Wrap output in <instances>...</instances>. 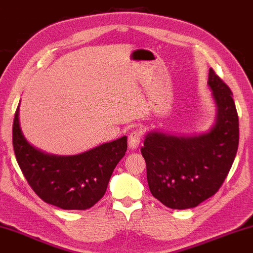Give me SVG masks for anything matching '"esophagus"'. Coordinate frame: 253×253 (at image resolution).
<instances>
[{
	"label": "esophagus",
	"mask_w": 253,
	"mask_h": 253,
	"mask_svg": "<svg viewBox=\"0 0 253 253\" xmlns=\"http://www.w3.org/2000/svg\"><path fill=\"white\" fill-rule=\"evenodd\" d=\"M142 140V131L141 130H133L127 136V142L131 149H135L139 146Z\"/></svg>",
	"instance_id": "esophagus-1"
}]
</instances>
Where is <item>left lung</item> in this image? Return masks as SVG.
I'll return each instance as SVG.
<instances>
[{
    "mask_svg": "<svg viewBox=\"0 0 253 253\" xmlns=\"http://www.w3.org/2000/svg\"><path fill=\"white\" fill-rule=\"evenodd\" d=\"M209 86L217 106L216 122L198 136L147 134L141 154L152 196L173 210L195 208L217 192L239 146V117L232 92L212 68Z\"/></svg>",
    "mask_w": 253,
    "mask_h": 253,
    "instance_id": "obj_1",
    "label": "left lung"
}]
</instances>
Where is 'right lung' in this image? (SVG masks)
<instances>
[{
    "label": "right lung",
    "mask_w": 253,
    "mask_h": 253,
    "mask_svg": "<svg viewBox=\"0 0 253 253\" xmlns=\"http://www.w3.org/2000/svg\"><path fill=\"white\" fill-rule=\"evenodd\" d=\"M20 106V104H19ZM15 111L12 141L28 184L43 202L63 210H87L104 196L115 166L127 149L126 136L77 156L43 154L27 142Z\"/></svg>",
    "instance_id": "obj_1"
}]
</instances>
